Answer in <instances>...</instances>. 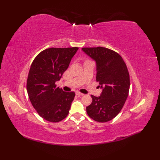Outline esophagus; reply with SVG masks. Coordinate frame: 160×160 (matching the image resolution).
<instances>
[{
	"instance_id": "34e87169",
	"label": "esophagus",
	"mask_w": 160,
	"mask_h": 160,
	"mask_svg": "<svg viewBox=\"0 0 160 160\" xmlns=\"http://www.w3.org/2000/svg\"><path fill=\"white\" fill-rule=\"evenodd\" d=\"M76 95H77V96H83V95H84L83 93H80V92H77Z\"/></svg>"
}]
</instances>
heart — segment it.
Masks as SVG:
<instances>
[{
    "instance_id": "b5f03b06",
    "label": "heart",
    "mask_w": 160,
    "mask_h": 160,
    "mask_svg": "<svg viewBox=\"0 0 160 160\" xmlns=\"http://www.w3.org/2000/svg\"><path fill=\"white\" fill-rule=\"evenodd\" d=\"M86 61H89V60H86L85 62H86Z\"/></svg>"
}]
</instances>
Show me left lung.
Masks as SVG:
<instances>
[{
    "mask_svg": "<svg viewBox=\"0 0 160 160\" xmlns=\"http://www.w3.org/2000/svg\"><path fill=\"white\" fill-rule=\"evenodd\" d=\"M82 50L96 61V81L103 88L101 96L91 95L92 103L86 108L87 113L96 122H108L119 114L128 98V67L119 54L108 48L84 47Z\"/></svg>",
    "mask_w": 160,
    "mask_h": 160,
    "instance_id": "1",
    "label": "left lung"
}]
</instances>
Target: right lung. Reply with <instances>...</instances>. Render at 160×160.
I'll return each instance as SVG.
<instances>
[{
	"instance_id": "1",
	"label": "right lung",
	"mask_w": 160,
	"mask_h": 160,
	"mask_svg": "<svg viewBox=\"0 0 160 160\" xmlns=\"http://www.w3.org/2000/svg\"><path fill=\"white\" fill-rule=\"evenodd\" d=\"M78 49L49 48L38 53L31 65L27 81L28 98L38 114L48 122H59L69 113L75 94L57 88L55 83Z\"/></svg>"
}]
</instances>
